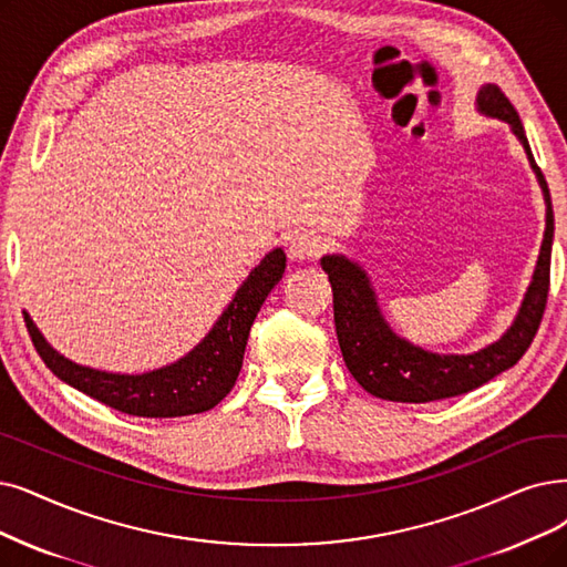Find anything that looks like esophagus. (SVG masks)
I'll return each mask as SVG.
<instances>
[{
  "label": "esophagus",
  "instance_id": "1",
  "mask_svg": "<svg viewBox=\"0 0 567 567\" xmlns=\"http://www.w3.org/2000/svg\"><path fill=\"white\" fill-rule=\"evenodd\" d=\"M323 251H326V244L316 233L300 230L288 239V256L292 260H311V258H319Z\"/></svg>",
  "mask_w": 567,
  "mask_h": 567
}]
</instances>
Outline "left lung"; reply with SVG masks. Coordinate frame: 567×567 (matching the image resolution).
<instances>
[{"label":"left lung","mask_w":567,"mask_h":567,"mask_svg":"<svg viewBox=\"0 0 567 567\" xmlns=\"http://www.w3.org/2000/svg\"><path fill=\"white\" fill-rule=\"evenodd\" d=\"M480 109L488 116L503 118L512 125L516 137L524 142L530 165L537 172L539 186L547 199V230L539 248V260L533 284L520 305L514 326L480 353L472 355H437L412 347L395 337L389 323L381 319L374 292L365 271L342 256H326L321 267L332 286V309L337 342L353 379L368 393L393 402H433L470 393L480 389L507 368L516 365L528 351L549 298L551 277V241H554V209L547 178L537 167L530 153L524 125L509 97L501 87L488 83L480 90Z\"/></svg>","instance_id":"1"}]
</instances>
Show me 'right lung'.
<instances>
[{
    "label": "right lung",
    "instance_id": "1",
    "mask_svg": "<svg viewBox=\"0 0 567 567\" xmlns=\"http://www.w3.org/2000/svg\"><path fill=\"white\" fill-rule=\"evenodd\" d=\"M284 269L286 256L281 248H275L248 275L205 342L174 365L137 377L106 374L76 365L51 349L25 311L22 316L37 353L58 379L116 412L144 419H176L207 412L233 391L241 370L248 330L269 290L284 277Z\"/></svg>",
    "mask_w": 567,
    "mask_h": 567
}]
</instances>
